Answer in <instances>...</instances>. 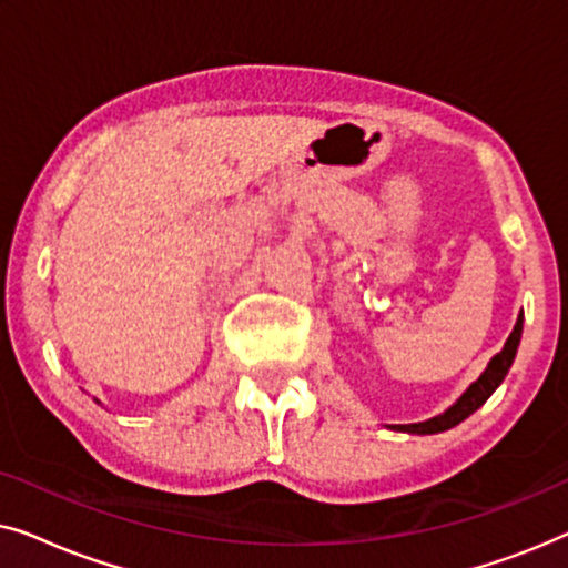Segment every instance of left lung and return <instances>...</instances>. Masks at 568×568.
Returning <instances> with one entry per match:
<instances>
[{
	"instance_id": "8db88e82",
	"label": "left lung",
	"mask_w": 568,
	"mask_h": 568,
	"mask_svg": "<svg viewBox=\"0 0 568 568\" xmlns=\"http://www.w3.org/2000/svg\"><path fill=\"white\" fill-rule=\"evenodd\" d=\"M519 338H523V313H519L515 331L509 333L507 344H504L501 352L496 354L491 362H488V367L480 372V377L476 379V383H473L468 390H465L460 398H457L453 406L445 410V414L426 418V422H418V424H398V426H393V429L408 432V434H437V432L453 429V426L465 422L473 410H478L488 398H491V393L501 385V379L507 377L511 362H515Z\"/></svg>"
}]
</instances>
